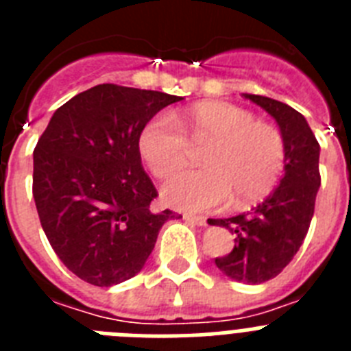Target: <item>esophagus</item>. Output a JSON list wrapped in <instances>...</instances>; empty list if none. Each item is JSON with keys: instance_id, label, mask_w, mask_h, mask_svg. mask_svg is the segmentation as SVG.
I'll return each instance as SVG.
<instances>
[{"instance_id": "esophagus-1", "label": "esophagus", "mask_w": 351, "mask_h": 351, "mask_svg": "<svg viewBox=\"0 0 351 351\" xmlns=\"http://www.w3.org/2000/svg\"><path fill=\"white\" fill-rule=\"evenodd\" d=\"M184 219L186 221L193 223V225L198 226H206L207 225V219L204 216H195V214H184Z\"/></svg>"}]
</instances>
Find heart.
Masks as SVG:
<instances>
[{
	"label": "heart",
	"instance_id": "obj_1",
	"mask_svg": "<svg viewBox=\"0 0 351 351\" xmlns=\"http://www.w3.org/2000/svg\"><path fill=\"white\" fill-rule=\"evenodd\" d=\"M156 114L138 135V151L149 170L170 178L190 160L191 147L204 169L182 172L163 186V198L182 210H209L232 197V206L246 207L267 197L287 165L283 133L243 107L226 101L193 105L179 117Z\"/></svg>",
	"mask_w": 351,
	"mask_h": 351
}]
</instances>
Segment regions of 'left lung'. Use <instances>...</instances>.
<instances>
[{
  "instance_id": "obj_1",
  "label": "left lung",
  "mask_w": 351,
  "mask_h": 351,
  "mask_svg": "<svg viewBox=\"0 0 351 351\" xmlns=\"http://www.w3.org/2000/svg\"><path fill=\"white\" fill-rule=\"evenodd\" d=\"M244 98L276 119L287 144V165L280 186L250 213L209 219L235 235L234 250L214 258L216 267L239 283L260 285L280 274L295 256L309 230L320 188V144L295 108L267 96Z\"/></svg>"
}]
</instances>
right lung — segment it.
I'll list each match as a JSON object with an SVG mask.
<instances>
[{
    "instance_id": "obj_1",
    "label": "right lung",
    "mask_w": 351,
    "mask_h": 351,
    "mask_svg": "<svg viewBox=\"0 0 351 351\" xmlns=\"http://www.w3.org/2000/svg\"><path fill=\"white\" fill-rule=\"evenodd\" d=\"M182 96L98 84L61 105L33 153V197L42 228L61 262L95 287L142 271L163 223L142 167L144 125Z\"/></svg>"
}]
</instances>
